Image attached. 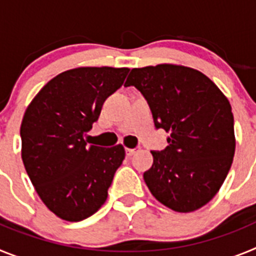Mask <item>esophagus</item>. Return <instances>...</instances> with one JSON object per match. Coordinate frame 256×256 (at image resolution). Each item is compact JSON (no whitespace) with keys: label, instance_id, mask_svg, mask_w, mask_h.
<instances>
[{"label":"esophagus","instance_id":"obj_1","mask_svg":"<svg viewBox=\"0 0 256 256\" xmlns=\"http://www.w3.org/2000/svg\"><path fill=\"white\" fill-rule=\"evenodd\" d=\"M126 155L128 156H132V155H134L136 152H137V151L138 150H136V148H126Z\"/></svg>","mask_w":256,"mask_h":256}]
</instances>
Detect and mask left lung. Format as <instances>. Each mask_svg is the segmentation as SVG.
<instances>
[{
  "label": "left lung",
  "mask_w": 256,
  "mask_h": 256,
  "mask_svg": "<svg viewBox=\"0 0 256 256\" xmlns=\"http://www.w3.org/2000/svg\"><path fill=\"white\" fill-rule=\"evenodd\" d=\"M148 100L156 128L170 133L164 151H151L144 180L156 200L178 212L206 205L234 162V114L224 94L205 74L176 64L134 68L126 80Z\"/></svg>",
  "instance_id": "8db88e82"
}]
</instances>
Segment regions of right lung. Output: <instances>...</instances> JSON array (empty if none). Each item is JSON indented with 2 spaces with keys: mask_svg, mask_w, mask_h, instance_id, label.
Returning <instances> with one entry per match:
<instances>
[{
  "mask_svg": "<svg viewBox=\"0 0 256 256\" xmlns=\"http://www.w3.org/2000/svg\"><path fill=\"white\" fill-rule=\"evenodd\" d=\"M128 68L80 66L62 72L40 88L22 116V159L32 184L56 216L79 222L108 198L123 144H88L86 132L104 102L123 84Z\"/></svg>",
  "mask_w": 256,
  "mask_h": 256,
  "instance_id": "right-lung-1",
  "label": "right lung"
}]
</instances>
